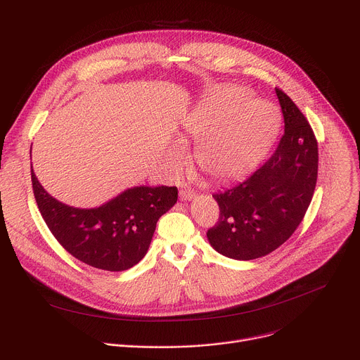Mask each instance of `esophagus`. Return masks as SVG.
Masks as SVG:
<instances>
[{"instance_id":"obj_1","label":"esophagus","mask_w":360,"mask_h":360,"mask_svg":"<svg viewBox=\"0 0 360 360\" xmlns=\"http://www.w3.org/2000/svg\"><path fill=\"white\" fill-rule=\"evenodd\" d=\"M179 198L181 200H192L196 198V193L193 191H189V189H182L179 192Z\"/></svg>"}]
</instances>
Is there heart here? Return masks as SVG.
<instances>
[{"label": "heart", "mask_w": 360, "mask_h": 360, "mask_svg": "<svg viewBox=\"0 0 360 360\" xmlns=\"http://www.w3.org/2000/svg\"><path fill=\"white\" fill-rule=\"evenodd\" d=\"M281 127L278 108L250 99L239 85H221L184 118L181 142L193 141L199 168L219 182L236 181L256 168L271 149ZM185 161L181 145L169 149L167 165L176 172Z\"/></svg>", "instance_id": "obj_1"}]
</instances>
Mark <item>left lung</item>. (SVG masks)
<instances>
[{
	"mask_svg": "<svg viewBox=\"0 0 360 360\" xmlns=\"http://www.w3.org/2000/svg\"><path fill=\"white\" fill-rule=\"evenodd\" d=\"M285 134L274 155L248 179L215 193L218 224L207 233L211 246L226 258H261L296 231L312 200L318 178V142L295 102L281 89Z\"/></svg>",
	"mask_w": 360,
	"mask_h": 360,
	"instance_id": "obj_1",
	"label": "left lung"
}]
</instances>
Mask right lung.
<instances>
[{"label":"right lung","mask_w":360,"mask_h":360,"mask_svg":"<svg viewBox=\"0 0 360 360\" xmlns=\"http://www.w3.org/2000/svg\"><path fill=\"white\" fill-rule=\"evenodd\" d=\"M38 210L56 239L78 261L110 272L136 265L148 252L158 219L178 199L176 186L128 188L96 208H74L51 196L31 165Z\"/></svg>","instance_id":"obj_1"}]
</instances>
